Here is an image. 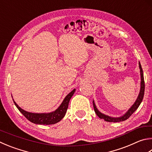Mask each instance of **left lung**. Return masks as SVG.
I'll return each instance as SVG.
<instances>
[{"label": "left lung", "instance_id": "obj_1", "mask_svg": "<svg viewBox=\"0 0 152 152\" xmlns=\"http://www.w3.org/2000/svg\"><path fill=\"white\" fill-rule=\"evenodd\" d=\"M139 68L140 70V77H141V82H140V90L139 95L137 96L136 102H135L134 104L132 105L130 108H129L128 111L126 112L123 115L120 117H111L109 116V115L104 114L102 113H101L99 110H98L97 107H96V104L94 103V101L93 100V106L94 108V111L96 112V115L100 118V119H104L106 122H123L124 120H126L127 119L131 116V115L133 114V113L136 111L137 109V107L141 104L142 102V100L143 98V95H144V90H145V84H144V79H143V70L142 68V66L140 64V62H139Z\"/></svg>", "mask_w": 152, "mask_h": 152}]
</instances>
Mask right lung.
<instances>
[{
	"label": "right lung",
	"instance_id": "right-lung-1",
	"mask_svg": "<svg viewBox=\"0 0 152 152\" xmlns=\"http://www.w3.org/2000/svg\"><path fill=\"white\" fill-rule=\"evenodd\" d=\"M76 89H74L72 92H70L66 96L64 100L62 101V104L54 112L49 113H32L25 111V110L22 109L18 105L16 104L15 100H13L15 106L18 109L22 114L27 118L30 122H31L36 124H43V125H51V124H56L60 122L66 113L68 104L72 96L75 92Z\"/></svg>",
	"mask_w": 152,
	"mask_h": 152
}]
</instances>
